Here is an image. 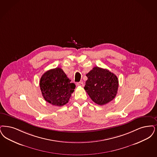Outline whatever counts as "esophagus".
I'll return each mask as SVG.
<instances>
[{
  "label": "esophagus",
  "mask_w": 157,
  "mask_h": 157,
  "mask_svg": "<svg viewBox=\"0 0 157 157\" xmlns=\"http://www.w3.org/2000/svg\"><path fill=\"white\" fill-rule=\"evenodd\" d=\"M76 86H83L84 84L82 82H79L76 83Z\"/></svg>",
  "instance_id": "1"
}]
</instances>
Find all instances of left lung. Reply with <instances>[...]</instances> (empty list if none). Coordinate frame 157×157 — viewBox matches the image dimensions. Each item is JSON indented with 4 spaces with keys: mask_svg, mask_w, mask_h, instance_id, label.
Here are the masks:
<instances>
[{
    "mask_svg": "<svg viewBox=\"0 0 157 157\" xmlns=\"http://www.w3.org/2000/svg\"><path fill=\"white\" fill-rule=\"evenodd\" d=\"M85 90L91 99L99 105H104L114 99L119 81L116 75L106 69L94 67L86 74Z\"/></svg>",
    "mask_w": 157,
    "mask_h": 157,
    "instance_id": "obj_1",
    "label": "left lung"
}]
</instances>
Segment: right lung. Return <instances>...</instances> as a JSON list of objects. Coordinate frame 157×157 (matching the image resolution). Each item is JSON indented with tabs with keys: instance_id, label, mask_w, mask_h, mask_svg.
I'll return each instance as SVG.
<instances>
[{
	"instance_id": "add662e5",
	"label": "right lung",
	"mask_w": 157,
	"mask_h": 157,
	"mask_svg": "<svg viewBox=\"0 0 157 157\" xmlns=\"http://www.w3.org/2000/svg\"><path fill=\"white\" fill-rule=\"evenodd\" d=\"M75 86L60 68L47 71L40 81L44 99L56 106H62L68 102Z\"/></svg>"
}]
</instances>
